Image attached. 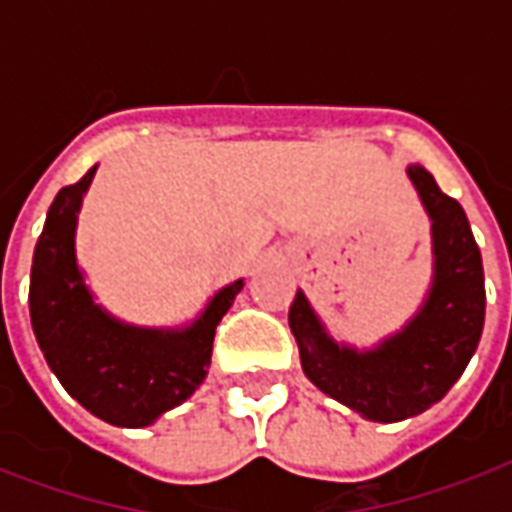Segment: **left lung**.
Returning <instances> with one entry per match:
<instances>
[{"label": "left lung", "mask_w": 512, "mask_h": 512, "mask_svg": "<svg viewBox=\"0 0 512 512\" xmlns=\"http://www.w3.org/2000/svg\"><path fill=\"white\" fill-rule=\"evenodd\" d=\"M406 175L428 212L433 236V281L420 311L372 350H356L329 337L300 289L289 305V329L305 377L372 422H401L441 401L484 332V263L465 209L420 164H409Z\"/></svg>", "instance_id": "1"}]
</instances>
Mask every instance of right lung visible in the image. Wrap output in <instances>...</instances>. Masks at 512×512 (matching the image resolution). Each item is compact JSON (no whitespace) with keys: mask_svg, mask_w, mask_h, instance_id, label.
<instances>
[{"mask_svg":"<svg viewBox=\"0 0 512 512\" xmlns=\"http://www.w3.org/2000/svg\"><path fill=\"white\" fill-rule=\"evenodd\" d=\"M98 164L60 188L36 241L28 311L36 342L68 396L116 428H146L193 396L207 377L212 340L244 287H223L180 329L132 327L95 303L76 263L79 209Z\"/></svg>","mask_w":512,"mask_h":512,"instance_id":"1","label":"right lung"}]
</instances>
